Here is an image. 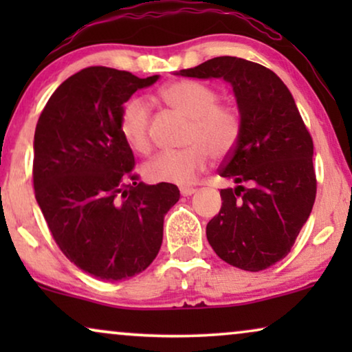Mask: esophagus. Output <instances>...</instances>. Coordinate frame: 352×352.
<instances>
[{
  "mask_svg": "<svg viewBox=\"0 0 352 352\" xmlns=\"http://www.w3.org/2000/svg\"><path fill=\"white\" fill-rule=\"evenodd\" d=\"M179 190H181V195H184V197H189L195 192L194 187H189V186H182V187H179Z\"/></svg>",
  "mask_w": 352,
  "mask_h": 352,
  "instance_id": "esophagus-1",
  "label": "esophagus"
}]
</instances>
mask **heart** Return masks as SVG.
Wrapping results in <instances>:
<instances>
[{"mask_svg":"<svg viewBox=\"0 0 352 352\" xmlns=\"http://www.w3.org/2000/svg\"><path fill=\"white\" fill-rule=\"evenodd\" d=\"M162 99L190 118L186 142L179 151L160 152L144 165V176L151 182H190L204 170L208 157L224 160L235 151L242 136V115L229 104L219 102L221 94L211 86L194 80H179L160 91ZM123 141L138 153H148L151 104L134 96L123 104L118 117Z\"/></svg>","mask_w":352,"mask_h":352,"instance_id":"1","label":"heart"}]
</instances>
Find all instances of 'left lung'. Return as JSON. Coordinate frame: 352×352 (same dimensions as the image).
Returning <instances> with one entry per match:
<instances>
[{
  "mask_svg": "<svg viewBox=\"0 0 352 352\" xmlns=\"http://www.w3.org/2000/svg\"><path fill=\"white\" fill-rule=\"evenodd\" d=\"M177 75L224 78L232 85L243 129L219 175L223 206L206 226L214 253L230 266L258 272L290 253L316 200L312 138L295 100L272 70L221 56Z\"/></svg>",
  "mask_w": 352,
  "mask_h": 352,
  "instance_id": "1",
  "label": "left lung"
}]
</instances>
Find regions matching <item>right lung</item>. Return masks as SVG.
Here are the masks:
<instances>
[{"instance_id": "add662e5", "label": "right lung", "mask_w": 352, "mask_h": 352, "mask_svg": "<svg viewBox=\"0 0 352 352\" xmlns=\"http://www.w3.org/2000/svg\"><path fill=\"white\" fill-rule=\"evenodd\" d=\"M158 75L88 67L54 91L38 118L33 187L60 252L98 280L146 271L163 240V218L179 200L175 184L147 186L134 173L118 117Z\"/></svg>"}]
</instances>
